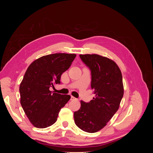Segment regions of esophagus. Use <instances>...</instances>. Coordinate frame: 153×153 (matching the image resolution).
I'll use <instances>...</instances> for the list:
<instances>
[{
  "label": "esophagus",
  "mask_w": 153,
  "mask_h": 153,
  "mask_svg": "<svg viewBox=\"0 0 153 153\" xmlns=\"http://www.w3.org/2000/svg\"><path fill=\"white\" fill-rule=\"evenodd\" d=\"M76 100V98H75V97H73V96H71V100Z\"/></svg>",
  "instance_id": "1"
}]
</instances>
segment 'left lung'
Here are the masks:
<instances>
[{
  "instance_id": "1",
  "label": "left lung",
  "mask_w": 153,
  "mask_h": 153,
  "mask_svg": "<svg viewBox=\"0 0 153 153\" xmlns=\"http://www.w3.org/2000/svg\"><path fill=\"white\" fill-rule=\"evenodd\" d=\"M91 72V89L95 98L74 112L76 126L88 133L104 128L119 109L124 94L121 71L114 61L97 54L80 55Z\"/></svg>"
}]
</instances>
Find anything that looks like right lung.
Segmentation results:
<instances>
[{
	"label": "right lung",
	"instance_id": "add662e5",
	"mask_svg": "<svg viewBox=\"0 0 153 153\" xmlns=\"http://www.w3.org/2000/svg\"><path fill=\"white\" fill-rule=\"evenodd\" d=\"M75 57V54H50L35 60L27 68L20 85V103L35 127L52 126L60 110L70 100L69 95L55 93L50 88L61 83V75Z\"/></svg>",
	"mask_w": 153,
	"mask_h": 153
}]
</instances>
